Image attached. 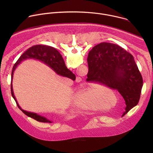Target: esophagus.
Instances as JSON below:
<instances>
[{
    "mask_svg": "<svg viewBox=\"0 0 153 153\" xmlns=\"http://www.w3.org/2000/svg\"><path fill=\"white\" fill-rule=\"evenodd\" d=\"M81 80H82V79L80 77H77V79H76V82H79L81 81Z\"/></svg>",
    "mask_w": 153,
    "mask_h": 153,
    "instance_id": "obj_1",
    "label": "esophagus"
}]
</instances>
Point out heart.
Returning a JSON list of instances; mask_svg holds the SVG:
<instances>
[{
  "instance_id": "b5f03b06",
  "label": "heart",
  "mask_w": 153,
  "mask_h": 153,
  "mask_svg": "<svg viewBox=\"0 0 153 153\" xmlns=\"http://www.w3.org/2000/svg\"><path fill=\"white\" fill-rule=\"evenodd\" d=\"M99 87L93 85L87 89L80 90L77 93L76 97V105L77 106L90 110H96L97 100L102 99L103 95L100 96Z\"/></svg>"
}]
</instances>
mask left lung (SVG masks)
<instances>
[{"label": "left lung", "mask_w": 153, "mask_h": 153, "mask_svg": "<svg viewBox=\"0 0 153 153\" xmlns=\"http://www.w3.org/2000/svg\"><path fill=\"white\" fill-rule=\"evenodd\" d=\"M87 79L117 90L126 107L123 116L136 106L143 86L142 75L133 56L117 45L103 42L89 52Z\"/></svg>", "instance_id": "1"}]
</instances>
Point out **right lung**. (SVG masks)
I'll use <instances>...</instances> for the list:
<instances>
[{
    "label": "right lung",
    "instance_id": "add662e5",
    "mask_svg": "<svg viewBox=\"0 0 153 153\" xmlns=\"http://www.w3.org/2000/svg\"><path fill=\"white\" fill-rule=\"evenodd\" d=\"M28 59H33L39 60L45 63L46 65H47L48 67H50L51 69H53L57 74L60 75L62 76L68 77L72 79L73 80H75L76 76L67 68L66 65L65 64L64 60L63 59V57L61 56V54L59 53V52L56 48L50 46H47V45H34L30 47L20 56V57L19 58V59L17 60V62L13 66L12 72H11V95L14 98V99L15 100L18 108L25 115L34 119V120L38 122H44V123H51L52 122L50 120L47 119L45 117L41 116L36 113L26 111L22 110V109L19 105L16 99V97L14 95V92L13 90V85H12L14 72L19 64H20L22 61Z\"/></svg>",
    "mask_w": 153,
    "mask_h": 153
}]
</instances>
